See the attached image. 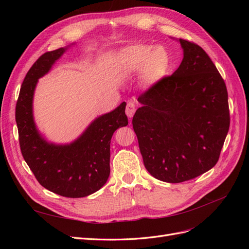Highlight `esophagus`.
Masks as SVG:
<instances>
[{
    "label": "esophagus",
    "instance_id": "esophagus-1",
    "mask_svg": "<svg viewBox=\"0 0 249 249\" xmlns=\"http://www.w3.org/2000/svg\"><path fill=\"white\" fill-rule=\"evenodd\" d=\"M135 111H136V104L133 101H129L126 103V106H125V114L127 115L129 118H132Z\"/></svg>",
    "mask_w": 249,
    "mask_h": 249
}]
</instances>
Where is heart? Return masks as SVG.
Wrapping results in <instances>:
<instances>
[{
  "mask_svg": "<svg viewBox=\"0 0 249 249\" xmlns=\"http://www.w3.org/2000/svg\"><path fill=\"white\" fill-rule=\"evenodd\" d=\"M119 64L126 71H141L143 84L152 86L166 76L171 66V57L162 47L134 44L123 50Z\"/></svg>",
  "mask_w": 249,
  "mask_h": 249,
  "instance_id": "1",
  "label": "heart"
}]
</instances>
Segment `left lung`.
<instances>
[{
	"label": "left lung",
	"mask_w": 249,
	"mask_h": 249,
	"mask_svg": "<svg viewBox=\"0 0 249 249\" xmlns=\"http://www.w3.org/2000/svg\"><path fill=\"white\" fill-rule=\"evenodd\" d=\"M179 42L182 63L139 95L141 107L132 120L145 168L167 183L186 182L214 167L230 129L221 74L198 44Z\"/></svg>",
	"instance_id": "left-lung-1"
}]
</instances>
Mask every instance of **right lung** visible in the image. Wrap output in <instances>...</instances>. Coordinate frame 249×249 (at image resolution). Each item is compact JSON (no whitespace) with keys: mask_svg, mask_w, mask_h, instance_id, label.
Wrapping results in <instances>:
<instances>
[{"mask_svg":"<svg viewBox=\"0 0 249 249\" xmlns=\"http://www.w3.org/2000/svg\"><path fill=\"white\" fill-rule=\"evenodd\" d=\"M64 48L42 54L27 72L16 107L22 157L39 184L65 197H85L106 184L110 175V142L118 127L127 124L125 102L96 118L82 136L67 145H56L37 132L32 101L37 81L46 74Z\"/></svg>","mask_w":249,"mask_h":249,"instance_id":"obj_1","label":"right lung"}]
</instances>
